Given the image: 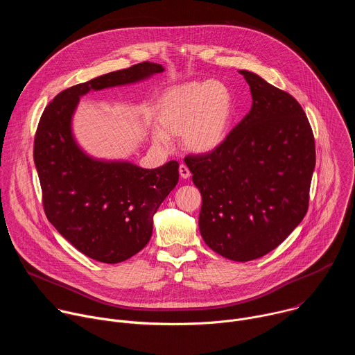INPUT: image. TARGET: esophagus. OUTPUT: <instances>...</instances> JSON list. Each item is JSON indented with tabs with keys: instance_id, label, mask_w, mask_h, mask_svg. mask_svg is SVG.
Here are the masks:
<instances>
[{
	"instance_id": "obj_1",
	"label": "esophagus",
	"mask_w": 355,
	"mask_h": 355,
	"mask_svg": "<svg viewBox=\"0 0 355 355\" xmlns=\"http://www.w3.org/2000/svg\"><path fill=\"white\" fill-rule=\"evenodd\" d=\"M180 175H181L182 178H189V175H191V171H189L188 166L184 164V163L180 164Z\"/></svg>"
}]
</instances>
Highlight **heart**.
Here are the masks:
<instances>
[{
	"label": "heart",
	"instance_id": "heart-1",
	"mask_svg": "<svg viewBox=\"0 0 355 355\" xmlns=\"http://www.w3.org/2000/svg\"><path fill=\"white\" fill-rule=\"evenodd\" d=\"M234 99L230 89L214 80L187 83L163 92L156 107L151 139L168 146V136H182L184 146L193 153H209L219 147L230 129Z\"/></svg>",
	"mask_w": 355,
	"mask_h": 355
}]
</instances>
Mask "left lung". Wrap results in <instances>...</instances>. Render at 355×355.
I'll list each match as a JSON object with an SVG mask.
<instances>
[{
    "mask_svg": "<svg viewBox=\"0 0 355 355\" xmlns=\"http://www.w3.org/2000/svg\"><path fill=\"white\" fill-rule=\"evenodd\" d=\"M239 73L250 85V112L219 147L184 160L202 195V237L243 263L277 248L305 218L316 150L308 116L291 94Z\"/></svg>",
    "mask_w": 355,
    "mask_h": 355,
    "instance_id": "1",
    "label": "left lung"
}]
</instances>
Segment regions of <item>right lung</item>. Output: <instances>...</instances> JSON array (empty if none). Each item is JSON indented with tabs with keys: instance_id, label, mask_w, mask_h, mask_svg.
Returning a JSON list of instances; mask_svg holds the SVG:
<instances>
[{
	"instance_id": "right-lung-1",
	"label": "right lung",
	"mask_w": 355,
	"mask_h": 355,
	"mask_svg": "<svg viewBox=\"0 0 355 355\" xmlns=\"http://www.w3.org/2000/svg\"><path fill=\"white\" fill-rule=\"evenodd\" d=\"M164 71L143 62L73 85L55 96L37 123L33 160L43 209L58 232L87 257L116 264L139 252L153 232V215L178 182V162L146 170L85 156L71 135L80 96Z\"/></svg>"
}]
</instances>
